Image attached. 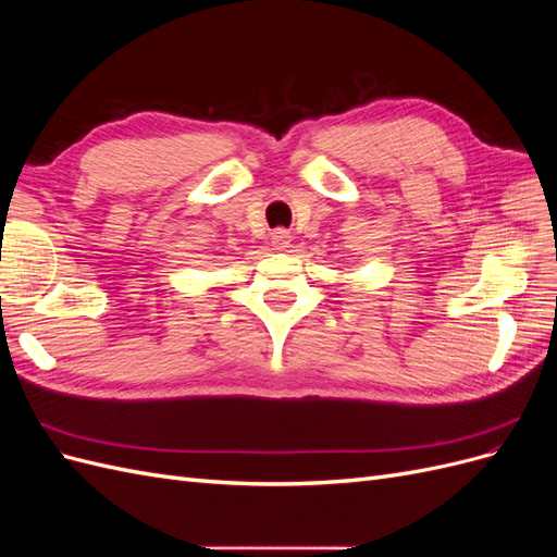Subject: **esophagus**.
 Segmentation results:
<instances>
[{
    "label": "esophagus",
    "mask_w": 557,
    "mask_h": 557,
    "mask_svg": "<svg viewBox=\"0 0 557 557\" xmlns=\"http://www.w3.org/2000/svg\"><path fill=\"white\" fill-rule=\"evenodd\" d=\"M290 242H293V237H290L288 230H281V227H278V230L272 232V244H274L276 248H288Z\"/></svg>",
    "instance_id": "obj_1"
}]
</instances>
